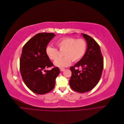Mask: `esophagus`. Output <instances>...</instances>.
Wrapping results in <instances>:
<instances>
[{"mask_svg":"<svg viewBox=\"0 0 124 124\" xmlns=\"http://www.w3.org/2000/svg\"><path fill=\"white\" fill-rule=\"evenodd\" d=\"M60 70H61V71H63L65 70V69H64V68H60Z\"/></svg>","mask_w":124,"mask_h":124,"instance_id":"obj_1","label":"esophagus"}]
</instances>
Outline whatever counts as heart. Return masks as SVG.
I'll return each instance as SVG.
<instances>
[{
  "instance_id": "heart-1",
  "label": "heart",
  "mask_w": 124,
  "mask_h": 124,
  "mask_svg": "<svg viewBox=\"0 0 124 124\" xmlns=\"http://www.w3.org/2000/svg\"><path fill=\"white\" fill-rule=\"evenodd\" d=\"M60 50L64 49L62 58H58L54 61V65L59 68L70 66L72 62L80 60L84 55L86 49V41L82 38L77 39L72 37H63L58 39L55 43ZM46 53L51 60H55L58 56L59 52L57 48L51 46L46 48Z\"/></svg>"
}]
</instances>
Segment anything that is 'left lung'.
Segmentation results:
<instances>
[{"mask_svg":"<svg viewBox=\"0 0 124 124\" xmlns=\"http://www.w3.org/2000/svg\"><path fill=\"white\" fill-rule=\"evenodd\" d=\"M87 42V49L84 56L74 66L70 68L71 76L69 81L73 91L84 93L93 90L102 75L104 60L100 47L95 40L83 33ZM79 67L81 68L80 70Z\"/></svg>","mask_w":124,"mask_h":124,"instance_id":"8db88e82","label":"left lung"}]
</instances>
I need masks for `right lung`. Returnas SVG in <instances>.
Returning a JSON list of instances; mask_svg holds the SVG:
<instances>
[{"instance_id":"obj_1","label":"right lung","mask_w":124,"mask_h":124,"mask_svg":"<svg viewBox=\"0 0 124 124\" xmlns=\"http://www.w3.org/2000/svg\"><path fill=\"white\" fill-rule=\"evenodd\" d=\"M55 36L54 33L35 34L24 45L20 59V71L24 83L33 93L44 94L52 91L60 73L46 53V48ZM54 66L50 71L46 68ZM45 71L46 73L43 71Z\"/></svg>"}]
</instances>
